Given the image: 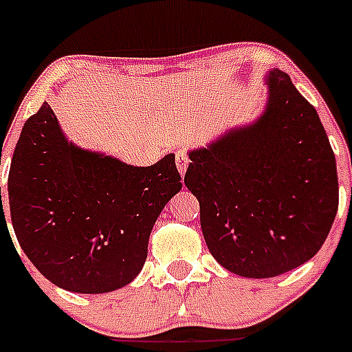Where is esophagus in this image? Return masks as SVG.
<instances>
[{"instance_id": "1", "label": "esophagus", "mask_w": 352, "mask_h": 352, "mask_svg": "<svg viewBox=\"0 0 352 352\" xmlns=\"http://www.w3.org/2000/svg\"><path fill=\"white\" fill-rule=\"evenodd\" d=\"M175 162H177V168H179V171H181V175H184V171H186V168H188V162H190V155H188L186 149H177Z\"/></svg>"}]
</instances>
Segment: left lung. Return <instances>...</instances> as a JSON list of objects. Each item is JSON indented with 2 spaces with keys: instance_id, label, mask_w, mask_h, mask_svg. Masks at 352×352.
I'll return each instance as SVG.
<instances>
[{
  "instance_id": "1",
  "label": "left lung",
  "mask_w": 352,
  "mask_h": 352,
  "mask_svg": "<svg viewBox=\"0 0 352 352\" xmlns=\"http://www.w3.org/2000/svg\"><path fill=\"white\" fill-rule=\"evenodd\" d=\"M267 80L263 117L192 151L184 175L210 254L256 279L316 256L338 210L336 159L316 109L283 71Z\"/></svg>"
}]
</instances>
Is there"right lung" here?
I'll return each instance as SVG.
<instances>
[{
  "instance_id": "right-lung-1",
  "label": "right lung",
  "mask_w": 352,
  "mask_h": 352,
  "mask_svg": "<svg viewBox=\"0 0 352 352\" xmlns=\"http://www.w3.org/2000/svg\"><path fill=\"white\" fill-rule=\"evenodd\" d=\"M181 188L175 155L135 168L74 148L43 102L14 149L10 219L19 246L49 281L102 294L137 278L155 221ZM0 221L7 225L3 204Z\"/></svg>"
}]
</instances>
